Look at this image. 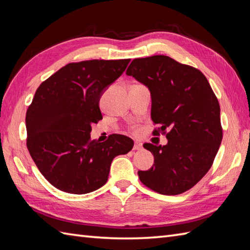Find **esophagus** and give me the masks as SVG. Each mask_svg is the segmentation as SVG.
Instances as JSON below:
<instances>
[{"label": "esophagus", "instance_id": "esophagus-1", "mask_svg": "<svg viewBox=\"0 0 250 250\" xmlns=\"http://www.w3.org/2000/svg\"><path fill=\"white\" fill-rule=\"evenodd\" d=\"M142 148H143V146H142V143H140V142H135V143H134L133 150H141Z\"/></svg>", "mask_w": 250, "mask_h": 250}]
</instances>
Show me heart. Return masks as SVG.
Wrapping results in <instances>:
<instances>
[{
    "label": "heart",
    "mask_w": 250,
    "mask_h": 250,
    "mask_svg": "<svg viewBox=\"0 0 250 250\" xmlns=\"http://www.w3.org/2000/svg\"><path fill=\"white\" fill-rule=\"evenodd\" d=\"M137 131H139V130H137V128H136V126H134V128H133V132H134V133H136V132Z\"/></svg>",
    "instance_id": "obj_1"
}]
</instances>
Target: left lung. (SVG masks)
I'll return each mask as SVG.
<instances>
[{"label": "left lung", "mask_w": 250, "mask_h": 250, "mask_svg": "<svg viewBox=\"0 0 250 250\" xmlns=\"http://www.w3.org/2000/svg\"><path fill=\"white\" fill-rule=\"evenodd\" d=\"M126 75L148 87L151 119L166 134L167 144L146 143L155 163L139 171L146 187L166 195L180 194L198 184L208 172L222 140L220 106L204 74L167 56L139 58Z\"/></svg>", "instance_id": "left-lung-1"}]
</instances>
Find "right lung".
Masks as SVG:
<instances>
[{
    "mask_svg": "<svg viewBox=\"0 0 250 250\" xmlns=\"http://www.w3.org/2000/svg\"><path fill=\"white\" fill-rule=\"evenodd\" d=\"M130 59L68 63L40 84L26 110V147L43 176L57 189L84 194L108 179L113 159L134 143L113 134L91 141V125L102 119L100 98Z\"/></svg>",
    "mask_w": 250,
    "mask_h": 250,
    "instance_id": "obj_1",
    "label": "right lung"
}]
</instances>
